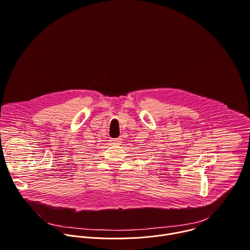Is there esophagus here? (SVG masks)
Returning a JSON list of instances; mask_svg holds the SVG:
<instances>
[{"label": "esophagus", "mask_w": 250, "mask_h": 250, "mask_svg": "<svg viewBox=\"0 0 250 250\" xmlns=\"http://www.w3.org/2000/svg\"><path fill=\"white\" fill-rule=\"evenodd\" d=\"M110 141H111L113 144L117 145V144H119V143L121 142V138H115V139H111Z\"/></svg>", "instance_id": "1"}]
</instances>
